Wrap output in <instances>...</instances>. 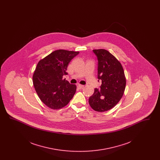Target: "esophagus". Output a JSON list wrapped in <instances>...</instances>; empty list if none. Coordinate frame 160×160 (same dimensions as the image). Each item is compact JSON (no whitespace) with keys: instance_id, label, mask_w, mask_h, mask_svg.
I'll return each instance as SVG.
<instances>
[{"instance_id":"34e87169","label":"esophagus","mask_w":160,"mask_h":160,"mask_svg":"<svg viewBox=\"0 0 160 160\" xmlns=\"http://www.w3.org/2000/svg\"><path fill=\"white\" fill-rule=\"evenodd\" d=\"M77 87H78L79 89H83L84 88V85L78 84H77Z\"/></svg>"}]
</instances>
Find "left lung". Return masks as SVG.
<instances>
[{"label":"left lung","mask_w":160,"mask_h":160,"mask_svg":"<svg viewBox=\"0 0 160 160\" xmlns=\"http://www.w3.org/2000/svg\"><path fill=\"white\" fill-rule=\"evenodd\" d=\"M93 52L97 56L98 78L102 84L99 89H95L89 103L95 111L103 112L114 107L122 98L126 78L121 63L113 54L104 49Z\"/></svg>","instance_id":"obj_1"}]
</instances>
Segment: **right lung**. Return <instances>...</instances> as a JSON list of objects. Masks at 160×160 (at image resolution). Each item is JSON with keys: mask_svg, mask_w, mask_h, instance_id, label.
<instances>
[{"mask_svg": "<svg viewBox=\"0 0 160 160\" xmlns=\"http://www.w3.org/2000/svg\"><path fill=\"white\" fill-rule=\"evenodd\" d=\"M78 52L58 50L39 61L33 75V83L39 98L49 108L66 106L76 91V85L63 78L68 63Z\"/></svg>", "mask_w": 160, "mask_h": 160, "instance_id": "right-lung-1", "label": "right lung"}]
</instances>
